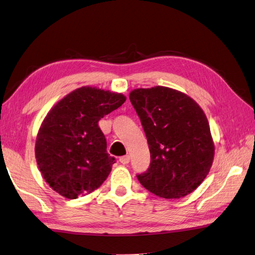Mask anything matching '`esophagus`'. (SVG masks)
Instances as JSON below:
<instances>
[{"label": "esophagus", "mask_w": 255, "mask_h": 255, "mask_svg": "<svg viewBox=\"0 0 255 255\" xmlns=\"http://www.w3.org/2000/svg\"><path fill=\"white\" fill-rule=\"evenodd\" d=\"M120 162L122 164H128L130 162V156L129 155H125V156L120 157Z\"/></svg>", "instance_id": "obj_1"}]
</instances>
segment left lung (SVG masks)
Returning <instances> with one entry per match:
<instances>
[{"mask_svg":"<svg viewBox=\"0 0 255 255\" xmlns=\"http://www.w3.org/2000/svg\"><path fill=\"white\" fill-rule=\"evenodd\" d=\"M130 102L140 118L151 154L150 167L137 175L146 190L179 199L205 179L214 159V142L203 110L175 89H134Z\"/></svg>","mask_w":255,"mask_h":255,"instance_id":"obj_1","label":"left lung"}]
</instances>
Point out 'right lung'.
<instances>
[{
  "mask_svg": "<svg viewBox=\"0 0 255 255\" xmlns=\"http://www.w3.org/2000/svg\"><path fill=\"white\" fill-rule=\"evenodd\" d=\"M126 101L122 93L81 87L45 116L35 140V158L44 180L67 199L91 193L108 178L115 158L106 151L98 123Z\"/></svg>",
  "mask_w": 255,
  "mask_h": 255,
  "instance_id": "obj_1",
  "label": "right lung"
}]
</instances>
